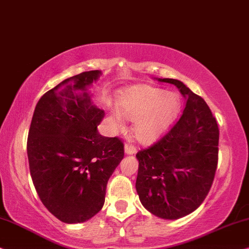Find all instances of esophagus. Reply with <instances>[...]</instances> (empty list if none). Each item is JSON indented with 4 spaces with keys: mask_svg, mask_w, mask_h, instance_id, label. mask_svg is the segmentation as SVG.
Segmentation results:
<instances>
[{
    "mask_svg": "<svg viewBox=\"0 0 249 249\" xmlns=\"http://www.w3.org/2000/svg\"><path fill=\"white\" fill-rule=\"evenodd\" d=\"M137 152V147L131 143V142H126L125 144V154L126 155H133Z\"/></svg>",
    "mask_w": 249,
    "mask_h": 249,
    "instance_id": "1",
    "label": "esophagus"
}]
</instances>
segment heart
Masks as SVG:
<instances>
[{
	"label": "heart",
	"mask_w": 249,
	"mask_h": 249,
	"mask_svg": "<svg viewBox=\"0 0 249 249\" xmlns=\"http://www.w3.org/2000/svg\"><path fill=\"white\" fill-rule=\"evenodd\" d=\"M121 108L125 117L135 121L134 134L138 140L150 142L177 118L181 99L177 93H166L161 89L140 85L123 94ZM114 122L118 128L123 127L118 114H115Z\"/></svg>",
	"instance_id": "heart-1"
}]
</instances>
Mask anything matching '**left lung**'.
<instances>
[{
	"mask_svg": "<svg viewBox=\"0 0 249 249\" xmlns=\"http://www.w3.org/2000/svg\"><path fill=\"white\" fill-rule=\"evenodd\" d=\"M185 107L170 131L150 147L138 151L135 188L156 216L177 220L200 206L213 184L218 160V126L206 102L173 78Z\"/></svg>",
	"mask_w": 249,
	"mask_h": 249,
	"instance_id": "8db88e82",
	"label": "left lung"
}]
</instances>
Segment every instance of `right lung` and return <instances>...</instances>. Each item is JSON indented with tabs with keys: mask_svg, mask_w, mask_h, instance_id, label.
I'll return each mask as SVG.
<instances>
[{
	"mask_svg": "<svg viewBox=\"0 0 249 249\" xmlns=\"http://www.w3.org/2000/svg\"><path fill=\"white\" fill-rule=\"evenodd\" d=\"M100 74L81 72L43 94L29 127L33 183L43 205L65 223H81L100 212L109 178L124 157L121 139L99 134L105 111L91 105L86 92Z\"/></svg>",
	"mask_w": 249,
	"mask_h": 249,
	"instance_id": "obj_1",
	"label": "right lung"
}]
</instances>
